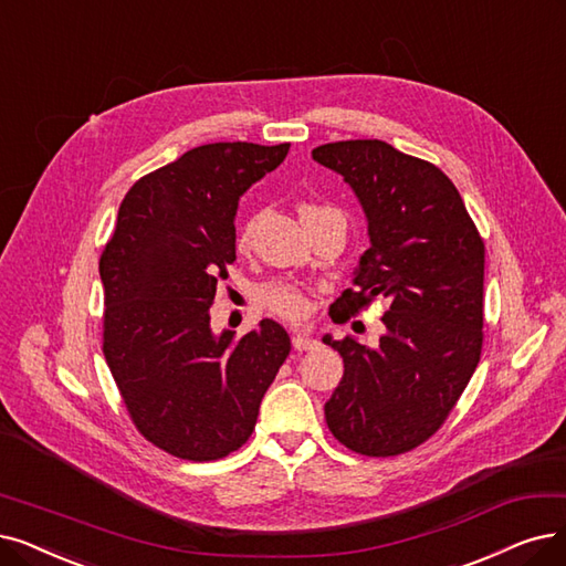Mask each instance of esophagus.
<instances>
[{
	"mask_svg": "<svg viewBox=\"0 0 566 566\" xmlns=\"http://www.w3.org/2000/svg\"><path fill=\"white\" fill-rule=\"evenodd\" d=\"M292 346H295V350H311L318 346V342H315L313 336L304 334V332H297L295 336H292Z\"/></svg>",
	"mask_w": 566,
	"mask_h": 566,
	"instance_id": "1",
	"label": "esophagus"
}]
</instances>
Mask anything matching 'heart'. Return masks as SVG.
I'll return each instance as SVG.
<instances>
[{"mask_svg":"<svg viewBox=\"0 0 566 566\" xmlns=\"http://www.w3.org/2000/svg\"><path fill=\"white\" fill-rule=\"evenodd\" d=\"M329 211H334V209L318 207V205H302V218H313V216L329 213ZM253 232H255V218L248 220L239 232V245L241 248L251 243ZM262 302L271 313L281 315V318H285V321H302L304 315L311 311V302H308L306 290L295 285V283H271V285H266L262 290Z\"/></svg>","mask_w":566,"mask_h":566,"instance_id":"b5f03b06","label":"heart"}]
</instances>
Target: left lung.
<instances>
[{
	"mask_svg": "<svg viewBox=\"0 0 566 566\" xmlns=\"http://www.w3.org/2000/svg\"><path fill=\"white\" fill-rule=\"evenodd\" d=\"M311 155L344 176L371 243L353 274L355 287L332 304V321L388 300L376 348L353 336H323L344 357L325 420L359 455H399L437 432L479 367L485 245L439 167L378 139L325 144Z\"/></svg>",
	"mask_w": 566,
	"mask_h": 566,
	"instance_id": "8db88e82",
	"label": "left lung"
}]
</instances>
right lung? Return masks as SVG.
<instances>
[{
    "mask_svg": "<svg viewBox=\"0 0 566 566\" xmlns=\"http://www.w3.org/2000/svg\"><path fill=\"white\" fill-rule=\"evenodd\" d=\"M290 144H207L139 178L108 239L104 357L139 432L165 453L209 462L253 434L260 403L290 355L274 321L213 334L218 279L237 260L241 195Z\"/></svg>",
    "mask_w": 566,
    "mask_h": 566,
    "instance_id": "1",
    "label": "right lung"
}]
</instances>
